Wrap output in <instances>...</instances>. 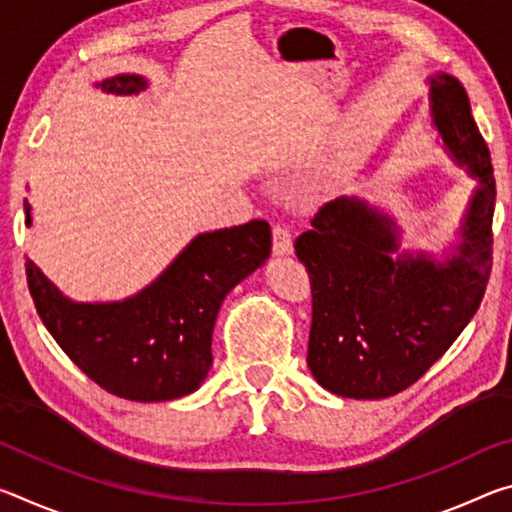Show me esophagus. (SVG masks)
Here are the masks:
<instances>
[{"mask_svg":"<svg viewBox=\"0 0 512 512\" xmlns=\"http://www.w3.org/2000/svg\"><path fill=\"white\" fill-rule=\"evenodd\" d=\"M293 253V237L287 225H273V255L287 257Z\"/></svg>","mask_w":512,"mask_h":512,"instance_id":"esophagus-1","label":"esophagus"}]
</instances>
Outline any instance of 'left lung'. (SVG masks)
I'll return each instance as SVG.
<instances>
[{
	"label": "left lung",
	"mask_w": 512,
	"mask_h": 512,
	"mask_svg": "<svg viewBox=\"0 0 512 512\" xmlns=\"http://www.w3.org/2000/svg\"><path fill=\"white\" fill-rule=\"evenodd\" d=\"M429 83V121L445 153L476 180L443 253L404 250L402 228L366 198L341 196L296 239L314 296L307 363L325 391L381 400L409 388L470 323L492 262L495 176L461 81Z\"/></svg>",
	"instance_id": "left-lung-1"
}]
</instances>
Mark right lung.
<instances>
[{
	"instance_id": "add662e5",
	"label": "right lung",
	"mask_w": 512,
	"mask_h": 512,
	"mask_svg": "<svg viewBox=\"0 0 512 512\" xmlns=\"http://www.w3.org/2000/svg\"><path fill=\"white\" fill-rule=\"evenodd\" d=\"M108 94H140L149 81L117 74L94 83ZM27 225H33L24 201ZM271 255V225L201 232L135 296L112 302L67 298L27 259L38 316L63 352L108 393L133 402L178 400L212 368V332L225 296Z\"/></svg>"
}]
</instances>
